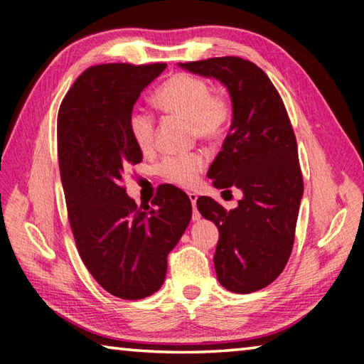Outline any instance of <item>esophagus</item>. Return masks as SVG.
Here are the masks:
<instances>
[{"label": "esophagus", "mask_w": 364, "mask_h": 364, "mask_svg": "<svg viewBox=\"0 0 364 364\" xmlns=\"http://www.w3.org/2000/svg\"><path fill=\"white\" fill-rule=\"evenodd\" d=\"M188 196H189V200H191V204H193V208H194V212H193V220L194 221H197L200 218V213L196 210V202H197V194L196 193H188Z\"/></svg>", "instance_id": "obj_1"}]
</instances>
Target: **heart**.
Wrapping results in <instances>:
<instances>
[{
  "label": "heart",
  "instance_id": "obj_1",
  "mask_svg": "<svg viewBox=\"0 0 364 364\" xmlns=\"http://www.w3.org/2000/svg\"><path fill=\"white\" fill-rule=\"evenodd\" d=\"M154 101L167 114L186 119L197 138L213 141L223 136L231 117V104L223 95L210 93V86L196 75L176 73L159 86ZM128 130L141 151L151 149L156 134L154 117L144 109H133L128 115ZM205 167L199 152L168 156L159 165L165 180L183 188H191Z\"/></svg>",
  "mask_w": 364,
  "mask_h": 364
}]
</instances>
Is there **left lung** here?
<instances>
[{"instance_id":"left-lung-1","label":"left lung","mask_w":364,"mask_h":364,"mask_svg":"<svg viewBox=\"0 0 364 364\" xmlns=\"http://www.w3.org/2000/svg\"><path fill=\"white\" fill-rule=\"evenodd\" d=\"M213 77L228 88L232 122L207 176L218 189L239 188L244 197L225 210L212 197L197 199L200 215L220 231L213 263L220 284L250 294L271 284L291 257L304 178L297 141L278 90L267 73L236 56L180 64Z\"/></svg>"}]
</instances>
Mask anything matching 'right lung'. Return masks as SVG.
<instances>
[{
    "mask_svg": "<svg viewBox=\"0 0 364 364\" xmlns=\"http://www.w3.org/2000/svg\"><path fill=\"white\" fill-rule=\"evenodd\" d=\"M167 64H101L86 69L60 102L58 157L67 215L85 267L102 289L139 300L157 292L167 257L189 225L193 205L171 184L138 207L123 171L143 160L128 115Z\"/></svg>",
    "mask_w": 364,
    "mask_h": 364,
    "instance_id": "1",
    "label": "right lung"
}]
</instances>
